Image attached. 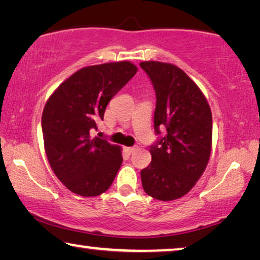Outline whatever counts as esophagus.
I'll return each mask as SVG.
<instances>
[{"instance_id": "esophagus-1", "label": "esophagus", "mask_w": 260, "mask_h": 260, "mask_svg": "<svg viewBox=\"0 0 260 260\" xmlns=\"http://www.w3.org/2000/svg\"><path fill=\"white\" fill-rule=\"evenodd\" d=\"M124 150H125L126 152L132 153V152H133V151L135 150V148H134V147H124Z\"/></svg>"}]
</instances>
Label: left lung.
<instances>
[{"instance_id": "8db88e82", "label": "left lung", "mask_w": 260, "mask_h": 260, "mask_svg": "<svg viewBox=\"0 0 260 260\" xmlns=\"http://www.w3.org/2000/svg\"><path fill=\"white\" fill-rule=\"evenodd\" d=\"M156 91L153 116L159 136L150 147L151 162L141 171L144 191L159 201L186 195L208 165L212 113L201 89L181 69L160 61L140 63Z\"/></svg>"}]
</instances>
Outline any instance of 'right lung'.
<instances>
[{
    "instance_id": "right-lung-1",
    "label": "right lung",
    "mask_w": 260,
    "mask_h": 260,
    "mask_svg": "<svg viewBox=\"0 0 260 260\" xmlns=\"http://www.w3.org/2000/svg\"><path fill=\"white\" fill-rule=\"evenodd\" d=\"M138 71L131 61L79 70L47 101L42 134L48 161L65 187L83 197L107 191L119 171V146L93 138L107 105Z\"/></svg>"
}]
</instances>
